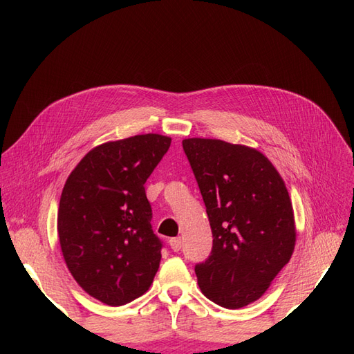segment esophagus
I'll return each instance as SVG.
<instances>
[{"label": "esophagus", "mask_w": 354, "mask_h": 354, "mask_svg": "<svg viewBox=\"0 0 354 354\" xmlns=\"http://www.w3.org/2000/svg\"><path fill=\"white\" fill-rule=\"evenodd\" d=\"M181 245H183V242H181V239H180V238H171V239H169V246H171V250L176 251V252L181 250Z\"/></svg>", "instance_id": "34e87169"}]
</instances>
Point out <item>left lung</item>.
Listing matches in <instances>:
<instances>
[{"mask_svg":"<svg viewBox=\"0 0 354 354\" xmlns=\"http://www.w3.org/2000/svg\"><path fill=\"white\" fill-rule=\"evenodd\" d=\"M183 149L214 238L211 255L195 266L201 291L221 307L248 306L294 252L295 221L286 186L257 149L216 138H186Z\"/></svg>","mask_w":354,"mask_h":354,"instance_id":"1","label":"left lung"}]
</instances>
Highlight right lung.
Segmentation results:
<instances>
[{"instance_id": "1", "label": "right lung", "mask_w": 354, "mask_h": 354, "mask_svg": "<svg viewBox=\"0 0 354 354\" xmlns=\"http://www.w3.org/2000/svg\"><path fill=\"white\" fill-rule=\"evenodd\" d=\"M171 138L142 134L85 155L63 187L57 233L73 279L99 301L124 306L143 295L159 269L145 183Z\"/></svg>"}]
</instances>
